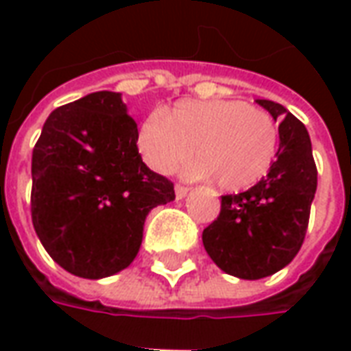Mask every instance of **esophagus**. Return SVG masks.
Returning a JSON list of instances; mask_svg holds the SVG:
<instances>
[{"instance_id":"esophagus-1","label":"esophagus","mask_w":351,"mask_h":351,"mask_svg":"<svg viewBox=\"0 0 351 351\" xmlns=\"http://www.w3.org/2000/svg\"><path fill=\"white\" fill-rule=\"evenodd\" d=\"M188 188L186 186H180V184H176L175 186V193H176V199H184L186 195H188Z\"/></svg>"}]
</instances>
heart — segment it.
<instances>
[{
  "label": "heart",
  "mask_w": 351,
  "mask_h": 351,
  "mask_svg": "<svg viewBox=\"0 0 351 351\" xmlns=\"http://www.w3.org/2000/svg\"><path fill=\"white\" fill-rule=\"evenodd\" d=\"M278 123L265 108L237 99H182L141 123L137 148L156 173L167 175L186 163L190 178H214L237 191L259 182L276 160Z\"/></svg>",
  "instance_id": "heart-1"
}]
</instances>
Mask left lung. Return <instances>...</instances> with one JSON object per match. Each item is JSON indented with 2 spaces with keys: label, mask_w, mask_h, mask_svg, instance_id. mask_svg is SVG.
<instances>
[{
  "label": "left lung",
  "mask_w": 351,
  "mask_h": 351,
  "mask_svg": "<svg viewBox=\"0 0 351 351\" xmlns=\"http://www.w3.org/2000/svg\"><path fill=\"white\" fill-rule=\"evenodd\" d=\"M280 120L276 160L250 190L223 195L218 220L203 231V246L231 276L259 280L293 261L308 228L317 186L312 143L304 123L286 107L256 99Z\"/></svg>",
  "instance_id": "1"
}]
</instances>
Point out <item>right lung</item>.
Returning <instances> with one entry per match:
<instances>
[{
  "label": "right lung",
  "instance_id": "obj_1",
  "mask_svg": "<svg viewBox=\"0 0 351 351\" xmlns=\"http://www.w3.org/2000/svg\"><path fill=\"white\" fill-rule=\"evenodd\" d=\"M137 123L118 92H93L52 110L32 156L35 233L62 269L99 280L137 258L148 213L175 199L146 167Z\"/></svg>",
  "mask_w": 351,
  "mask_h": 351
}]
</instances>
